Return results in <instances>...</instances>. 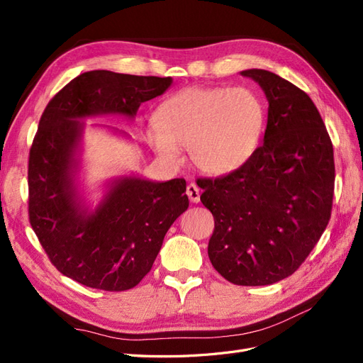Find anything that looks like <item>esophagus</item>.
Returning a JSON list of instances; mask_svg holds the SVG:
<instances>
[{"mask_svg":"<svg viewBox=\"0 0 363 363\" xmlns=\"http://www.w3.org/2000/svg\"><path fill=\"white\" fill-rule=\"evenodd\" d=\"M186 194H188L189 200L192 203H199L200 201V189H199V186H196L195 183L188 184V188H186Z\"/></svg>","mask_w":363,"mask_h":363,"instance_id":"34e87169","label":"esophagus"}]
</instances>
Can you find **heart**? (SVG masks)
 <instances>
[{
	"label": "heart",
	"instance_id": "b5f03b06",
	"mask_svg": "<svg viewBox=\"0 0 363 363\" xmlns=\"http://www.w3.org/2000/svg\"><path fill=\"white\" fill-rule=\"evenodd\" d=\"M145 139L159 157L182 162V148L201 172H235L255 155L265 127V106L248 87L191 86L167 98Z\"/></svg>",
	"mask_w": 363,
	"mask_h": 363
}]
</instances>
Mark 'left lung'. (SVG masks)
I'll list each match as a JSON object with an SVG mask.
<instances>
[{
    "label": "left lung",
    "instance_id": "8db88e82",
    "mask_svg": "<svg viewBox=\"0 0 363 363\" xmlns=\"http://www.w3.org/2000/svg\"><path fill=\"white\" fill-rule=\"evenodd\" d=\"M268 100L265 136L235 172L199 179L215 218L208 259L230 283L265 286L289 277L320 240L332 213L333 145L306 92L280 75L247 69Z\"/></svg>",
    "mask_w": 363,
    "mask_h": 363
}]
</instances>
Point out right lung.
Segmentation results:
<instances>
[{"label": "right lung", "instance_id": "right-lung-1", "mask_svg": "<svg viewBox=\"0 0 363 363\" xmlns=\"http://www.w3.org/2000/svg\"><path fill=\"white\" fill-rule=\"evenodd\" d=\"M171 84V77L89 71L54 95L42 113L28 159L30 224L52 265L84 286L111 292L135 288L189 200L183 179L124 175L107 183L101 201L91 208L77 183L83 119L135 118L142 103Z\"/></svg>", "mask_w": 363, "mask_h": 363}]
</instances>
